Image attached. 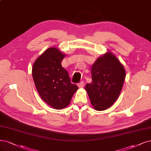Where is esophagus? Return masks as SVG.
<instances>
[{
  "mask_svg": "<svg viewBox=\"0 0 151 151\" xmlns=\"http://www.w3.org/2000/svg\"><path fill=\"white\" fill-rule=\"evenodd\" d=\"M84 81H81L79 83V84H78V87H79V88H82V87H84Z\"/></svg>",
  "mask_w": 151,
  "mask_h": 151,
  "instance_id": "obj_1",
  "label": "esophagus"
}]
</instances>
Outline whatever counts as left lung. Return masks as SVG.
Here are the masks:
<instances>
[{
    "label": "left lung",
    "mask_w": 151,
    "mask_h": 151,
    "mask_svg": "<svg viewBox=\"0 0 151 151\" xmlns=\"http://www.w3.org/2000/svg\"><path fill=\"white\" fill-rule=\"evenodd\" d=\"M92 82L87 84L91 104L96 110L110 107L120 94L126 77V71L121 62L111 52L98 58L91 69Z\"/></svg>",
    "instance_id": "8db88e82"
}]
</instances>
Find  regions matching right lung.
<instances>
[{"label": "right lung", "instance_id": "add662e5", "mask_svg": "<svg viewBox=\"0 0 151 151\" xmlns=\"http://www.w3.org/2000/svg\"><path fill=\"white\" fill-rule=\"evenodd\" d=\"M64 57L58 48H49L35 61L32 70L40 97L55 109L68 106L78 89L77 85L70 82L68 72L62 67Z\"/></svg>", "mask_w": 151, "mask_h": 151}]
</instances>
